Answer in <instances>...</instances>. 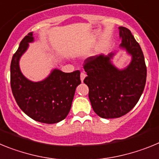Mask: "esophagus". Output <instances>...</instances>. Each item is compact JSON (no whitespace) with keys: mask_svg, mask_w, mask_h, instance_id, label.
I'll return each instance as SVG.
<instances>
[{"mask_svg":"<svg viewBox=\"0 0 159 159\" xmlns=\"http://www.w3.org/2000/svg\"><path fill=\"white\" fill-rule=\"evenodd\" d=\"M86 77V74H85V72L84 71H82L80 74V80H81V82H84V78Z\"/></svg>","mask_w":159,"mask_h":159,"instance_id":"obj_1","label":"esophagus"}]
</instances>
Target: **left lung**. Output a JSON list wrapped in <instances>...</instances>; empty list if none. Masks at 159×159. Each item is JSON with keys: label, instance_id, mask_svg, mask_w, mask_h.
<instances>
[{"label": "left lung", "instance_id": "8db88e82", "mask_svg": "<svg viewBox=\"0 0 159 159\" xmlns=\"http://www.w3.org/2000/svg\"><path fill=\"white\" fill-rule=\"evenodd\" d=\"M119 48L131 57L130 64L119 69L112 63L116 52L91 57L84 62L90 102L94 111L103 119L119 118L139 100L145 88L147 67L141 47L129 29L119 27Z\"/></svg>", "mask_w": 159, "mask_h": 159}]
</instances>
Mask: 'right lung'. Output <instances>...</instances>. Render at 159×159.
<instances>
[{
	"label": "right lung",
	"mask_w": 159,
	"mask_h": 159,
	"mask_svg": "<svg viewBox=\"0 0 159 159\" xmlns=\"http://www.w3.org/2000/svg\"><path fill=\"white\" fill-rule=\"evenodd\" d=\"M34 41L29 32L20 43L10 66L11 88L20 108L31 119L43 123H57L68 115L75 88L80 84V71L63 72L55 68L38 82L29 80L20 68V59Z\"/></svg>",
	"instance_id": "1"
}]
</instances>
